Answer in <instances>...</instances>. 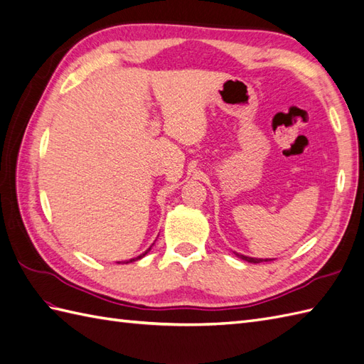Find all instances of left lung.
Here are the masks:
<instances>
[{
  "instance_id": "left-lung-1",
  "label": "left lung",
  "mask_w": 364,
  "mask_h": 364,
  "mask_svg": "<svg viewBox=\"0 0 364 364\" xmlns=\"http://www.w3.org/2000/svg\"><path fill=\"white\" fill-rule=\"evenodd\" d=\"M235 255L237 256V258H241V259H244V261H247V262H252V264H258V262H262V261H272V259H258V258H249V256L239 255V253H236V252H235Z\"/></svg>"
}]
</instances>
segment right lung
Returning a JSON list of instances; mask_svg holds the SVG:
<instances>
[{"label": "right lung", "instance_id": "right-lung-1", "mask_svg": "<svg viewBox=\"0 0 364 364\" xmlns=\"http://www.w3.org/2000/svg\"><path fill=\"white\" fill-rule=\"evenodd\" d=\"M148 252H149V249H148V250H146V252H145V253H141V255H140V256H137V258H134V259H129V261H128V262H132V261H137V259H140V258H144V256H145V255H146V253H148ZM128 262H127V264H128Z\"/></svg>", "mask_w": 364, "mask_h": 364}]
</instances>
